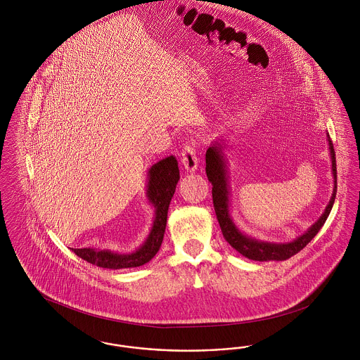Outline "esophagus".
Returning a JSON list of instances; mask_svg holds the SVG:
<instances>
[{"label": "esophagus", "instance_id": "1", "mask_svg": "<svg viewBox=\"0 0 360 360\" xmlns=\"http://www.w3.org/2000/svg\"><path fill=\"white\" fill-rule=\"evenodd\" d=\"M181 160H182V165H184L186 172H194L197 170V167H198V158H197L194 147L186 146L184 148V151H182V155H181Z\"/></svg>", "mask_w": 360, "mask_h": 360}]
</instances>
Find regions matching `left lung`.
<instances>
[{"mask_svg": "<svg viewBox=\"0 0 360 360\" xmlns=\"http://www.w3.org/2000/svg\"><path fill=\"white\" fill-rule=\"evenodd\" d=\"M223 137L214 140L212 146L206 151V175L209 182H212V195H213V205L216 210V216L220 224L224 239L226 240L231 247H233L243 257H248L251 260L257 262H270V260H286L289 257L300 252L304 247H307L310 240L313 239L324 223L332 210V206L336 197L338 188V172H336V158L333 144L330 137L326 134L328 148L330 155V172L333 175V190L330 200L326 206L320 219L310 225L308 231L302 235L295 238L288 243H274V241H264V240L255 239L244 233L235 223L231 214V185H229V172H228V159L224 153L225 143Z\"/></svg>", "mask_w": 360, "mask_h": 360, "instance_id": "left-lung-1", "label": "left lung"}]
</instances>
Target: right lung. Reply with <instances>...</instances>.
Instances as JSON below:
<instances>
[{"instance_id":"obj_1","label":"right lung","mask_w":360,"mask_h":360,"mask_svg":"<svg viewBox=\"0 0 360 360\" xmlns=\"http://www.w3.org/2000/svg\"><path fill=\"white\" fill-rule=\"evenodd\" d=\"M179 181L178 162L174 156L165 158L153 165L147 172L146 197L154 207V221L143 244L135 251L121 254L108 248H71L77 257L103 269H132L150 262L159 251L167 224V212Z\"/></svg>"}]
</instances>
